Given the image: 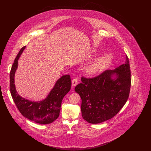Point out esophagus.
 <instances>
[{"label": "esophagus", "mask_w": 151, "mask_h": 151, "mask_svg": "<svg viewBox=\"0 0 151 151\" xmlns=\"http://www.w3.org/2000/svg\"><path fill=\"white\" fill-rule=\"evenodd\" d=\"M78 84V79L77 78H73L72 80V86H75Z\"/></svg>", "instance_id": "esophagus-1"}]
</instances>
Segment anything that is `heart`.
<instances>
[{"label":"heart","mask_w":151,"mask_h":151,"mask_svg":"<svg viewBox=\"0 0 151 151\" xmlns=\"http://www.w3.org/2000/svg\"><path fill=\"white\" fill-rule=\"evenodd\" d=\"M113 59V56L110 54H105L87 67L86 72L91 76L100 74L110 65Z\"/></svg>","instance_id":"1"}]
</instances>
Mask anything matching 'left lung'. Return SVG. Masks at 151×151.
Instances as JSON below:
<instances>
[{"label": "left lung", "instance_id": "obj_1", "mask_svg": "<svg viewBox=\"0 0 151 151\" xmlns=\"http://www.w3.org/2000/svg\"><path fill=\"white\" fill-rule=\"evenodd\" d=\"M116 77L113 78L114 76ZM75 91L81 99L82 116L97 124L114 116L129 99L131 78L129 58L115 70H107L92 78H81Z\"/></svg>", "mask_w": 151, "mask_h": 151}]
</instances>
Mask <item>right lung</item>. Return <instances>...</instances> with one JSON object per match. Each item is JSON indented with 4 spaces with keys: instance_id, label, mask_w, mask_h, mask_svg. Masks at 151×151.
Returning a JSON list of instances; mask_svg holds the SVG:
<instances>
[{
    "instance_id": "1",
    "label": "right lung",
    "mask_w": 151,
    "mask_h": 151,
    "mask_svg": "<svg viewBox=\"0 0 151 151\" xmlns=\"http://www.w3.org/2000/svg\"><path fill=\"white\" fill-rule=\"evenodd\" d=\"M25 47H22L19 52L11 67L9 76L11 94L19 111L24 116L37 123H51L58 118L62 101L71 89V78L69 75H66L58 79L47 97L41 101L33 102L22 97L16 90L14 73L17 68L18 60Z\"/></svg>"
}]
</instances>
